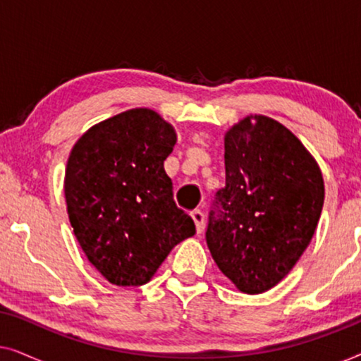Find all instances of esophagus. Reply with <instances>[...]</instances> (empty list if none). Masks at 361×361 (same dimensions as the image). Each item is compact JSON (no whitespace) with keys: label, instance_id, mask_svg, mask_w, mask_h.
Returning a JSON list of instances; mask_svg holds the SVG:
<instances>
[{"label":"esophagus","instance_id":"obj_1","mask_svg":"<svg viewBox=\"0 0 361 361\" xmlns=\"http://www.w3.org/2000/svg\"><path fill=\"white\" fill-rule=\"evenodd\" d=\"M190 215H192V219H194V221H195L197 233H202V231H204V226H205V214L202 210H194Z\"/></svg>","mask_w":361,"mask_h":361}]
</instances>
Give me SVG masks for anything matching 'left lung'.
I'll return each mask as SVG.
<instances>
[{"mask_svg": "<svg viewBox=\"0 0 361 361\" xmlns=\"http://www.w3.org/2000/svg\"><path fill=\"white\" fill-rule=\"evenodd\" d=\"M225 187L209 212L212 258L240 290L274 288L317 228L324 179L298 137L268 116H246L225 136Z\"/></svg>", "mask_w": 361, "mask_h": 361, "instance_id": "1", "label": "left lung"}]
</instances>
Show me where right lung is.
I'll return each mask as SVG.
<instances>
[{
  "label": "right lung",
  "mask_w": 361,
  "mask_h": 361,
  "mask_svg": "<svg viewBox=\"0 0 361 361\" xmlns=\"http://www.w3.org/2000/svg\"><path fill=\"white\" fill-rule=\"evenodd\" d=\"M176 133L136 108L102 121L73 146L66 171L71 224L83 253L111 284L142 286L195 233L164 171Z\"/></svg>",
  "instance_id": "right-lung-1"
}]
</instances>
